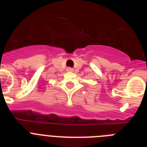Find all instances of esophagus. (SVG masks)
Listing matches in <instances>:
<instances>
[{
    "label": "esophagus",
    "mask_w": 147,
    "mask_h": 147,
    "mask_svg": "<svg viewBox=\"0 0 147 147\" xmlns=\"http://www.w3.org/2000/svg\"><path fill=\"white\" fill-rule=\"evenodd\" d=\"M66 71H67V72H72V71H74V69H73L72 67H67Z\"/></svg>",
    "instance_id": "obj_1"
}]
</instances>
